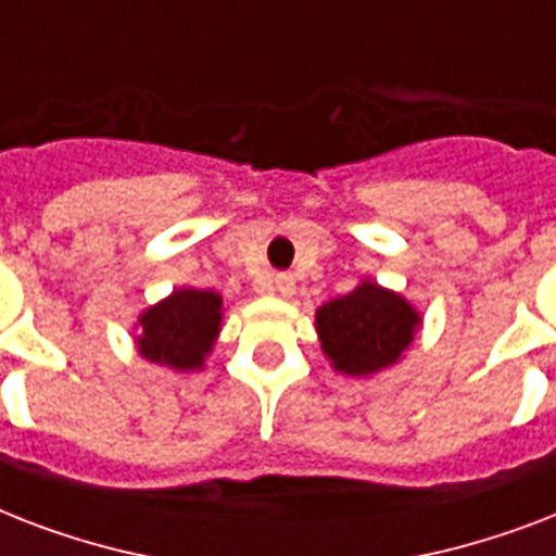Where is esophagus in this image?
<instances>
[{
	"instance_id": "1",
	"label": "esophagus",
	"mask_w": 556,
	"mask_h": 556,
	"mask_svg": "<svg viewBox=\"0 0 556 556\" xmlns=\"http://www.w3.org/2000/svg\"><path fill=\"white\" fill-rule=\"evenodd\" d=\"M270 286H274V291H277L279 296H291L296 291V282L291 274H277V277L270 279Z\"/></svg>"
}]
</instances>
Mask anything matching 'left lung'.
Returning a JSON list of instances; mask_svg holds the SVG:
<instances>
[{"mask_svg":"<svg viewBox=\"0 0 556 556\" xmlns=\"http://www.w3.org/2000/svg\"><path fill=\"white\" fill-rule=\"evenodd\" d=\"M421 326V312L404 294L371 277L314 312L323 355L349 378H371L401 364Z\"/></svg>","mask_w":556,"mask_h":556,"instance_id":"obj_1","label":"left lung"}]
</instances>
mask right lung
Masks as SVG:
<instances>
[{"label": "right lung", "mask_w": 556, "mask_h": 556, "mask_svg": "<svg viewBox=\"0 0 556 556\" xmlns=\"http://www.w3.org/2000/svg\"><path fill=\"white\" fill-rule=\"evenodd\" d=\"M225 303L213 288H173L135 320V349L143 361L173 371H201L213 355Z\"/></svg>", "instance_id": "right-lung-1"}]
</instances>
